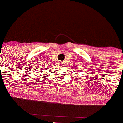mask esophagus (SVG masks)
<instances>
[{
    "label": "esophagus",
    "mask_w": 123,
    "mask_h": 123,
    "mask_svg": "<svg viewBox=\"0 0 123 123\" xmlns=\"http://www.w3.org/2000/svg\"><path fill=\"white\" fill-rule=\"evenodd\" d=\"M60 65H63V62H60Z\"/></svg>",
    "instance_id": "esophagus-1"
}]
</instances>
